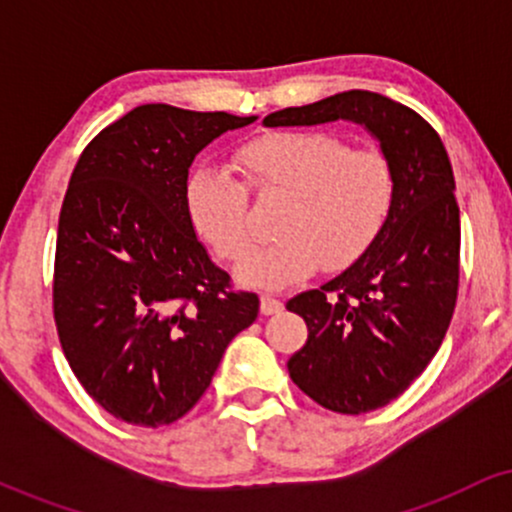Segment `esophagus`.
<instances>
[{
    "mask_svg": "<svg viewBox=\"0 0 512 512\" xmlns=\"http://www.w3.org/2000/svg\"><path fill=\"white\" fill-rule=\"evenodd\" d=\"M260 310H262V315H276V313H281V310H284V303H281L279 298H274V296H262L260 298Z\"/></svg>",
    "mask_w": 512,
    "mask_h": 512,
    "instance_id": "obj_1",
    "label": "esophagus"
}]
</instances>
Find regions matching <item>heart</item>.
<instances>
[{
	"mask_svg": "<svg viewBox=\"0 0 512 512\" xmlns=\"http://www.w3.org/2000/svg\"><path fill=\"white\" fill-rule=\"evenodd\" d=\"M236 163L255 190L289 192L279 240L250 248L248 192L219 166H199L185 182L187 219L223 260L243 262L236 279L276 291L308 279L317 267L342 269L383 231L395 202V170L378 149L351 151L330 132H272L243 144Z\"/></svg>",
	"mask_w": 512,
	"mask_h": 512,
	"instance_id": "b5f03b06",
	"label": "heart"
}]
</instances>
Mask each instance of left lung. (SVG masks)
I'll return each instance as SVG.
<instances>
[{"instance_id":"8db88e82","label":"left lung","mask_w":512,"mask_h":512,"mask_svg":"<svg viewBox=\"0 0 512 512\" xmlns=\"http://www.w3.org/2000/svg\"><path fill=\"white\" fill-rule=\"evenodd\" d=\"M361 125L395 170L383 231L342 274L286 303L308 325L289 375L339 414H366L402 395L443 344L460 279V207L438 132L407 105L373 91H344L284 108L264 127Z\"/></svg>"}]
</instances>
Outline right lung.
Here are the masks:
<instances>
[{"instance_id": "right-lung-1", "label": "right lung", "mask_w": 512, "mask_h": 512, "mask_svg": "<svg viewBox=\"0 0 512 512\" xmlns=\"http://www.w3.org/2000/svg\"><path fill=\"white\" fill-rule=\"evenodd\" d=\"M257 115L146 103L86 146L64 195L55 322L69 366L115 419L185 416L260 298L231 291L187 219L185 182L204 146Z\"/></svg>"}]
</instances>
